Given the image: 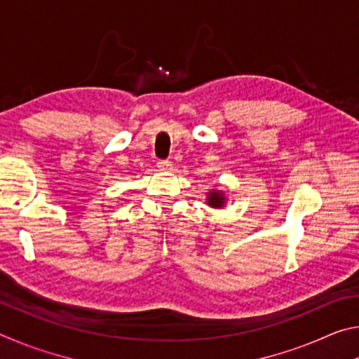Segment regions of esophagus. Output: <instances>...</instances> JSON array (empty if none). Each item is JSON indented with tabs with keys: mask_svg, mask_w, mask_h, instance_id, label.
Returning <instances> with one entry per match:
<instances>
[{
	"mask_svg": "<svg viewBox=\"0 0 359 359\" xmlns=\"http://www.w3.org/2000/svg\"><path fill=\"white\" fill-rule=\"evenodd\" d=\"M156 166L160 168V169H163V171H168V169H171V161L169 160H158L156 161Z\"/></svg>",
	"mask_w": 359,
	"mask_h": 359,
	"instance_id": "esophagus-1",
	"label": "esophagus"
}]
</instances>
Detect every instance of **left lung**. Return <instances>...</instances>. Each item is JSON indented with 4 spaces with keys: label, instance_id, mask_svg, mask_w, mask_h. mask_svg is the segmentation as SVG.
I'll return each instance as SVG.
<instances>
[{
    "label": "left lung",
    "instance_id": "1",
    "mask_svg": "<svg viewBox=\"0 0 359 359\" xmlns=\"http://www.w3.org/2000/svg\"><path fill=\"white\" fill-rule=\"evenodd\" d=\"M205 201H208L210 208L220 209V208H223L224 203H226V198H224L223 191H220V190H210L208 193V199H205Z\"/></svg>",
    "mask_w": 359,
    "mask_h": 359
}]
</instances>
